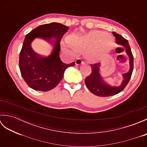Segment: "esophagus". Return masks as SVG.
<instances>
[{
    "label": "esophagus",
    "mask_w": 147,
    "mask_h": 147,
    "mask_svg": "<svg viewBox=\"0 0 147 147\" xmlns=\"http://www.w3.org/2000/svg\"><path fill=\"white\" fill-rule=\"evenodd\" d=\"M75 63L76 65H80L83 63V61L82 59L80 58H78L75 61Z\"/></svg>",
    "instance_id": "34e87169"
}]
</instances>
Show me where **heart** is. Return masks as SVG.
I'll return each instance as SVG.
<instances>
[{
  "instance_id": "heart-1",
  "label": "heart",
  "mask_w": 147,
  "mask_h": 147,
  "mask_svg": "<svg viewBox=\"0 0 147 147\" xmlns=\"http://www.w3.org/2000/svg\"><path fill=\"white\" fill-rule=\"evenodd\" d=\"M69 43L77 50L90 48L88 55L92 60L107 52L113 45V40L105 32L93 30L82 36H73Z\"/></svg>"
}]
</instances>
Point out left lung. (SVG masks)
<instances>
[{
	"mask_svg": "<svg viewBox=\"0 0 147 147\" xmlns=\"http://www.w3.org/2000/svg\"><path fill=\"white\" fill-rule=\"evenodd\" d=\"M115 37V40L117 44L123 45L126 49V52L129 57L130 69L127 73L123 74L124 80L121 85L119 86H111L103 82L99 73V63L91 64L92 73L87 76L85 82L88 89L93 94L99 96H109L117 94L124 89L127 83H129L133 71V55L131 50L130 46L127 40L121 35L115 32H112Z\"/></svg>",
	"mask_w": 147,
	"mask_h": 147,
	"instance_id": "obj_1",
	"label": "left lung"
}]
</instances>
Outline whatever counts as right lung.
<instances>
[{
	"instance_id": "add662e5",
	"label": "right lung",
	"mask_w": 147,
	"mask_h": 147,
	"mask_svg": "<svg viewBox=\"0 0 147 147\" xmlns=\"http://www.w3.org/2000/svg\"><path fill=\"white\" fill-rule=\"evenodd\" d=\"M69 28L57 23L42 24L28 33L20 54L19 67L21 76L29 87L36 91L47 92L61 82L65 70L75 65L64 64L59 57L60 42ZM36 37L51 41L54 38L55 47L47 57L36 55L30 47V43Z\"/></svg>"
}]
</instances>
